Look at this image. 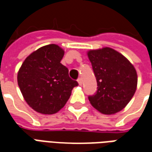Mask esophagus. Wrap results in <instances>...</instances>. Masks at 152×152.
<instances>
[{
    "instance_id": "34e87169",
    "label": "esophagus",
    "mask_w": 152,
    "mask_h": 152,
    "mask_svg": "<svg viewBox=\"0 0 152 152\" xmlns=\"http://www.w3.org/2000/svg\"><path fill=\"white\" fill-rule=\"evenodd\" d=\"M77 81H78V83H79L80 86H82V80L80 79V78H79V79L77 80Z\"/></svg>"
}]
</instances>
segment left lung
Here are the masks:
<instances>
[{
	"mask_svg": "<svg viewBox=\"0 0 152 152\" xmlns=\"http://www.w3.org/2000/svg\"><path fill=\"white\" fill-rule=\"evenodd\" d=\"M88 57L98 86L95 94L88 97L91 105L102 114L120 112L136 91V70L125 57L108 47L90 50Z\"/></svg>",
	"mask_w": 152,
	"mask_h": 152,
	"instance_id": "left-lung-1",
	"label": "left lung"
}]
</instances>
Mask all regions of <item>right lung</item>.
Wrapping results in <instances>:
<instances>
[{"mask_svg": "<svg viewBox=\"0 0 152 152\" xmlns=\"http://www.w3.org/2000/svg\"><path fill=\"white\" fill-rule=\"evenodd\" d=\"M64 51L51 44L31 53L18 73V84L25 101L41 114H54L69 99L78 86L68 75L67 67L60 63Z\"/></svg>", "mask_w": 152, "mask_h": 152, "instance_id": "right-lung-1", "label": "right lung"}]
</instances>
